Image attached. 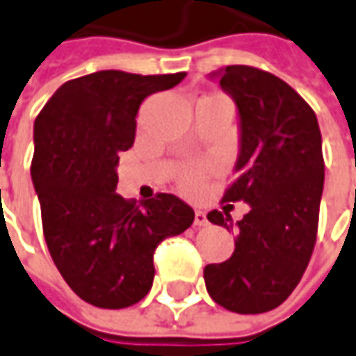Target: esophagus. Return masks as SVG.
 <instances>
[{"label":"esophagus","mask_w":356,"mask_h":356,"mask_svg":"<svg viewBox=\"0 0 356 356\" xmlns=\"http://www.w3.org/2000/svg\"><path fill=\"white\" fill-rule=\"evenodd\" d=\"M195 226H209V218H207V212L202 210H195Z\"/></svg>","instance_id":"obj_1"}]
</instances>
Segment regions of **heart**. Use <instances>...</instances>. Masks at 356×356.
<instances>
[{
  "label": "heart",
  "instance_id": "b5f03b06",
  "mask_svg": "<svg viewBox=\"0 0 356 356\" xmlns=\"http://www.w3.org/2000/svg\"><path fill=\"white\" fill-rule=\"evenodd\" d=\"M202 99H226V97L220 95V93H210V95H204ZM212 171H214L212 165H185L177 175L179 188L183 193H187V195H195L202 188L204 179L209 177Z\"/></svg>",
  "mask_w": 356,
  "mask_h": 356
}]
</instances>
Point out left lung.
Instances as JSON below:
<instances>
[{
    "instance_id": "1",
    "label": "left lung",
    "mask_w": 356,
    "mask_h": 356,
    "mask_svg": "<svg viewBox=\"0 0 356 356\" xmlns=\"http://www.w3.org/2000/svg\"><path fill=\"white\" fill-rule=\"evenodd\" d=\"M220 86L241 120L239 177L222 202L243 200L251 209L236 226L232 257L207 265L204 282L226 310L263 314L289 298L314 253L325 168L321 132L314 108L265 70L220 67ZM207 218L232 228L228 212L212 210Z\"/></svg>"
}]
</instances>
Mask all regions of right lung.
<instances>
[{"label":"right lung","mask_w":356,"mask_h":356,"mask_svg":"<svg viewBox=\"0 0 356 356\" xmlns=\"http://www.w3.org/2000/svg\"><path fill=\"white\" fill-rule=\"evenodd\" d=\"M185 76L95 72L66 81L36 117L31 177L46 245L67 286L91 306L140 302L154 282L156 248L195 220L168 193L142 204L115 193L118 154L134 144L142 101Z\"/></svg>","instance_id":"1"}]
</instances>
